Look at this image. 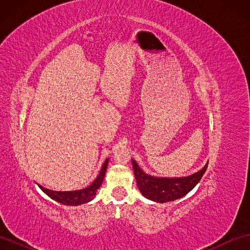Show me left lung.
I'll return each instance as SVG.
<instances>
[{"label":"left lung","mask_w":250,"mask_h":250,"mask_svg":"<svg viewBox=\"0 0 250 250\" xmlns=\"http://www.w3.org/2000/svg\"><path fill=\"white\" fill-rule=\"evenodd\" d=\"M132 168L139 190L143 196L155 202L164 203L179 199L190 192L206 173L208 164L201 170L190 176L174 178L148 175L143 172L134 160H132Z\"/></svg>","instance_id":"1"}]
</instances>
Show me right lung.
I'll return each mask as SVG.
<instances>
[{"label":"right lung","mask_w":250,"mask_h":250,"mask_svg":"<svg viewBox=\"0 0 250 250\" xmlns=\"http://www.w3.org/2000/svg\"><path fill=\"white\" fill-rule=\"evenodd\" d=\"M107 165H108V158L104 162L99 175H98L97 178L94 180V183L89 187L82 188V190H79V191L56 192V191L48 190V188L42 187L41 185H39V187L49 196V197H51L52 199H54L59 203H62L64 206H73V207L80 206V204L89 202L96 196V192L98 188H100L102 181L104 179L105 173H106Z\"/></svg>","instance_id":"add662e5"}]
</instances>
